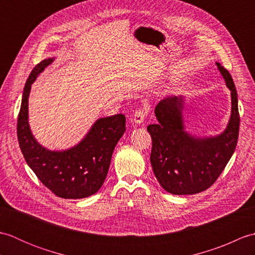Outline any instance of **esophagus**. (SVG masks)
Masks as SVG:
<instances>
[{"label":"esophagus","instance_id":"esophagus-1","mask_svg":"<svg viewBox=\"0 0 255 255\" xmlns=\"http://www.w3.org/2000/svg\"><path fill=\"white\" fill-rule=\"evenodd\" d=\"M149 114V107L148 106H144L143 108H140V110L136 111L133 113V116L131 118V122L134 124H141L143 123V121L145 119V117L148 116Z\"/></svg>","mask_w":255,"mask_h":255}]
</instances>
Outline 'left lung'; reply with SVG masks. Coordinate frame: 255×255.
<instances>
[{
    "label": "left lung",
    "mask_w": 255,
    "mask_h": 255,
    "mask_svg": "<svg viewBox=\"0 0 255 255\" xmlns=\"http://www.w3.org/2000/svg\"><path fill=\"white\" fill-rule=\"evenodd\" d=\"M231 92V116L217 136L199 138L184 126V96H169L159 102L154 114L158 123L149 125L152 138L150 161L155 177L166 192L193 195L210 187L234 154L239 137L238 94L230 73L216 62Z\"/></svg>",
    "instance_id": "8db88e82"
}]
</instances>
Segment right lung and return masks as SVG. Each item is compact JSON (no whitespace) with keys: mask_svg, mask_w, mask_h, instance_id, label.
Here are the masks:
<instances>
[{"mask_svg":"<svg viewBox=\"0 0 255 255\" xmlns=\"http://www.w3.org/2000/svg\"><path fill=\"white\" fill-rule=\"evenodd\" d=\"M53 60L48 58L37 64L27 79L17 119L18 143L27 164L58 197H89L105 181L114 149L126 130V117L117 114L97 119L86 136L67 150L51 151L38 143L28 124V97L31 84Z\"/></svg>","mask_w":255,"mask_h":255,"instance_id":"add662e5","label":"right lung"}]
</instances>
